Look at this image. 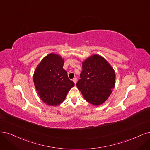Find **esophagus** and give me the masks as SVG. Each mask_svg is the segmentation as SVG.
Segmentation results:
<instances>
[{"label": "esophagus", "instance_id": "1", "mask_svg": "<svg viewBox=\"0 0 150 150\" xmlns=\"http://www.w3.org/2000/svg\"><path fill=\"white\" fill-rule=\"evenodd\" d=\"M73 81L75 83V84H76V81H77V79L76 78H74L73 79Z\"/></svg>", "mask_w": 150, "mask_h": 150}]
</instances>
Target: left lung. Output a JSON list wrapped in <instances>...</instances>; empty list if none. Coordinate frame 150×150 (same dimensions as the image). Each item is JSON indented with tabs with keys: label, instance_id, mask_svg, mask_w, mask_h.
<instances>
[{
	"label": "left lung",
	"instance_id": "8db88e82",
	"mask_svg": "<svg viewBox=\"0 0 150 150\" xmlns=\"http://www.w3.org/2000/svg\"><path fill=\"white\" fill-rule=\"evenodd\" d=\"M76 86L89 103L98 106L107 100L115 86V74L107 61L99 55L88 58Z\"/></svg>",
	"mask_w": 150,
	"mask_h": 150
}]
</instances>
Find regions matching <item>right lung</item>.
<instances>
[{
    "label": "right lung",
    "mask_w": 150,
    "mask_h": 150,
    "mask_svg": "<svg viewBox=\"0 0 150 150\" xmlns=\"http://www.w3.org/2000/svg\"><path fill=\"white\" fill-rule=\"evenodd\" d=\"M64 60L59 55L50 54L38 65L33 76L35 86L42 101L50 106L62 103L74 86L63 69Z\"/></svg>",
    "instance_id": "right-lung-1"
}]
</instances>
